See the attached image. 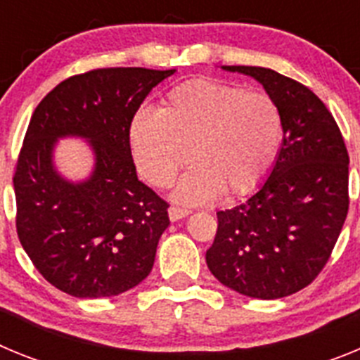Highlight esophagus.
Listing matches in <instances>:
<instances>
[{
    "mask_svg": "<svg viewBox=\"0 0 360 360\" xmlns=\"http://www.w3.org/2000/svg\"><path fill=\"white\" fill-rule=\"evenodd\" d=\"M167 212H169L171 221H178V219L189 216V211H187V209H180V207H169V211Z\"/></svg>",
    "mask_w": 360,
    "mask_h": 360,
    "instance_id": "esophagus-1",
    "label": "esophagus"
}]
</instances>
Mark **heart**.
Masks as SVG:
<instances>
[{
	"label": "heart",
	"mask_w": 360,
	"mask_h": 360,
	"mask_svg": "<svg viewBox=\"0 0 360 360\" xmlns=\"http://www.w3.org/2000/svg\"><path fill=\"white\" fill-rule=\"evenodd\" d=\"M283 133V113L269 94L200 77L167 91L160 110L136 111L129 146L139 173L155 187H169L189 158L195 162L174 200L200 205L221 191L245 196L259 189L278 162Z\"/></svg>",
	"instance_id": "heart-1"
}]
</instances>
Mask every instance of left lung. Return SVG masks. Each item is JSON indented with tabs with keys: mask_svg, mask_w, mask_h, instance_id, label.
I'll return each mask as SVG.
<instances>
[{
	"mask_svg": "<svg viewBox=\"0 0 360 360\" xmlns=\"http://www.w3.org/2000/svg\"><path fill=\"white\" fill-rule=\"evenodd\" d=\"M256 79L283 113L278 162L240 205L216 212L205 254L221 285L256 299L308 287L328 262L348 214V151L328 108L301 82L262 66H221Z\"/></svg>",
	"mask_w": 360,
	"mask_h": 360,
	"instance_id": "8db88e82",
	"label": "left lung"
}]
</instances>
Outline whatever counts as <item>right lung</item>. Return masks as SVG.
I'll return each mask as SVG.
<instances>
[{"label":"right lung","instance_id":"obj_1","mask_svg":"<svg viewBox=\"0 0 360 360\" xmlns=\"http://www.w3.org/2000/svg\"><path fill=\"white\" fill-rule=\"evenodd\" d=\"M174 70L98 68L57 84L32 113L14 174L15 227L25 252L73 297L119 295L149 276L167 203L136 178L129 122ZM89 142L94 169L81 183L53 162L59 138Z\"/></svg>","mask_w":360,"mask_h":360}]
</instances>
